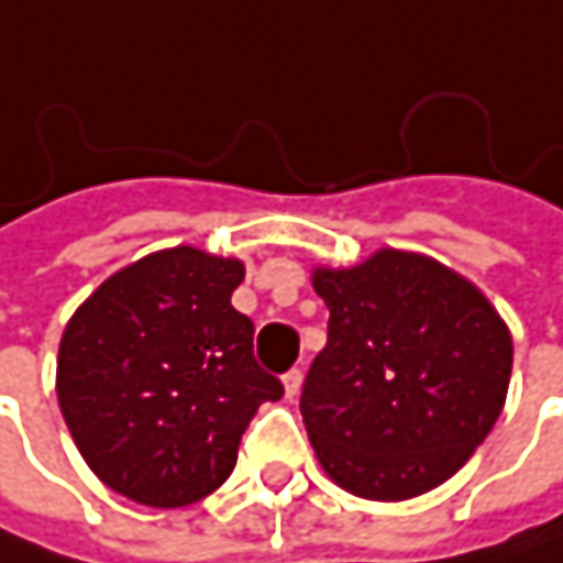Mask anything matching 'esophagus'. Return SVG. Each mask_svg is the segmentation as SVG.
Wrapping results in <instances>:
<instances>
[{
    "label": "esophagus",
    "mask_w": 563,
    "mask_h": 563,
    "mask_svg": "<svg viewBox=\"0 0 563 563\" xmlns=\"http://www.w3.org/2000/svg\"><path fill=\"white\" fill-rule=\"evenodd\" d=\"M299 388H302V372H299V368L286 372V375H283V394L292 400V397L299 394Z\"/></svg>",
    "instance_id": "obj_1"
}]
</instances>
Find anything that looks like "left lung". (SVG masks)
<instances>
[{
	"label": "left lung",
	"mask_w": 563,
	"mask_h": 563,
	"mask_svg": "<svg viewBox=\"0 0 563 563\" xmlns=\"http://www.w3.org/2000/svg\"><path fill=\"white\" fill-rule=\"evenodd\" d=\"M329 306L299 410L325 476L372 503L443 486L496 427L511 332L446 264L382 247L355 267H312Z\"/></svg>",
	"instance_id": "1"
}]
</instances>
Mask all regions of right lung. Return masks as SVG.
<instances>
[{
  "label": "right lung",
  "instance_id": "right-lung-1",
  "mask_svg": "<svg viewBox=\"0 0 563 563\" xmlns=\"http://www.w3.org/2000/svg\"><path fill=\"white\" fill-rule=\"evenodd\" d=\"M244 261L191 244L110 274L67 319L57 404L93 476L150 508L211 496L241 433L283 385L254 362V322L231 306Z\"/></svg>",
  "mask_w": 563,
  "mask_h": 563
}]
</instances>
